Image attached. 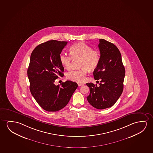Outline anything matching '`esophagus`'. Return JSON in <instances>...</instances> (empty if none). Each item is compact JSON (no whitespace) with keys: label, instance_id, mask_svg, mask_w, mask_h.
<instances>
[{"label":"esophagus","instance_id":"obj_1","mask_svg":"<svg viewBox=\"0 0 153 153\" xmlns=\"http://www.w3.org/2000/svg\"><path fill=\"white\" fill-rule=\"evenodd\" d=\"M78 86H82L83 85V84H82V83H78Z\"/></svg>","mask_w":153,"mask_h":153}]
</instances>
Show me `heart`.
<instances>
[{
  "label": "heart",
  "instance_id": "b5f03b06",
  "mask_svg": "<svg viewBox=\"0 0 153 153\" xmlns=\"http://www.w3.org/2000/svg\"><path fill=\"white\" fill-rule=\"evenodd\" d=\"M70 56L61 53L60 62L62 66L68 69L71 66L72 59H80L79 66L81 68L71 70L67 73L66 77L69 79L76 82H82L86 75L87 69L94 71L100 64V54L97 49H93L84 42H78L69 48Z\"/></svg>",
  "mask_w": 153,
  "mask_h": 153
}]
</instances>
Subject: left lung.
Here are the masks:
<instances>
[{"label":"left lung","instance_id":"1","mask_svg":"<svg viewBox=\"0 0 153 153\" xmlns=\"http://www.w3.org/2000/svg\"><path fill=\"white\" fill-rule=\"evenodd\" d=\"M98 47L100 60L93 75L95 79L100 80V82L99 86L87 83L90 89L87 99L92 106L104 109L113 106L122 95L125 69L121 53L115 45L101 39Z\"/></svg>","mask_w":153,"mask_h":153}]
</instances>
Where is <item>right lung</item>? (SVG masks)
<instances>
[{
	"label": "right lung",
	"mask_w": 153,
	"mask_h": 153,
	"mask_svg": "<svg viewBox=\"0 0 153 153\" xmlns=\"http://www.w3.org/2000/svg\"><path fill=\"white\" fill-rule=\"evenodd\" d=\"M67 42L49 40L38 45L30 56L27 70L30 91L38 104L48 111H57L66 106L77 88V84L71 80L60 86L54 84L64 76L59 56Z\"/></svg>",
	"instance_id": "1"
}]
</instances>
